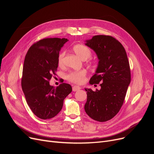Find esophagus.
<instances>
[{"mask_svg": "<svg viewBox=\"0 0 154 154\" xmlns=\"http://www.w3.org/2000/svg\"><path fill=\"white\" fill-rule=\"evenodd\" d=\"M81 89V87H79V86H77V85H74L72 87V91H78L79 90Z\"/></svg>", "mask_w": 154, "mask_h": 154, "instance_id": "34e87169", "label": "esophagus"}]
</instances>
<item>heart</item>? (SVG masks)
I'll use <instances>...</instances> for the list:
<instances>
[{
	"label": "heart",
	"mask_w": 154,
	"mask_h": 154,
	"mask_svg": "<svg viewBox=\"0 0 154 154\" xmlns=\"http://www.w3.org/2000/svg\"><path fill=\"white\" fill-rule=\"evenodd\" d=\"M74 52L76 53L79 58L83 60H85L91 57V51L87 46L83 44H77L73 47ZM66 53L62 51L60 53L58 57V63L60 67L63 66V60ZM87 74V71L85 70L70 72L67 76V79L73 83L81 84L85 80V78Z\"/></svg>",
	"instance_id": "1"
}]
</instances>
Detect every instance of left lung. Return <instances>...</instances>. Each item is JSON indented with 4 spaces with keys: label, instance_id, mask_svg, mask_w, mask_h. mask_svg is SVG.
<instances>
[{
    "label": "left lung",
    "instance_id": "8db88e82",
    "mask_svg": "<svg viewBox=\"0 0 154 154\" xmlns=\"http://www.w3.org/2000/svg\"><path fill=\"white\" fill-rule=\"evenodd\" d=\"M85 42L99 60L89 83H101V88L93 91L85 88L87 98L84 108L90 118L104 122L114 118L123 103L131 80L129 62L123 46L112 36L96 35Z\"/></svg>",
    "mask_w": 154,
    "mask_h": 154
}]
</instances>
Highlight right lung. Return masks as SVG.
Here are the masks:
<instances>
[{"mask_svg": "<svg viewBox=\"0 0 154 154\" xmlns=\"http://www.w3.org/2000/svg\"><path fill=\"white\" fill-rule=\"evenodd\" d=\"M67 38H46L32 45L26 55L22 78V88L27 105L37 117L54 118L62 110L63 100L72 87L63 83L57 87L49 80L58 68V57Z\"/></svg>", "mask_w": 154, "mask_h": 154, "instance_id": "add662e5", "label": "right lung"}]
</instances>
